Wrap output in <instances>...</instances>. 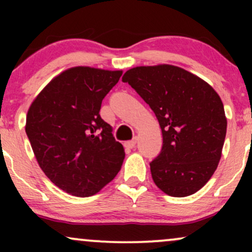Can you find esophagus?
<instances>
[{
    "mask_svg": "<svg viewBox=\"0 0 252 252\" xmlns=\"http://www.w3.org/2000/svg\"><path fill=\"white\" fill-rule=\"evenodd\" d=\"M136 142H137V140H136V137H135V138H132V140L128 141V142H126V147L129 149H134L136 147Z\"/></svg>",
    "mask_w": 252,
    "mask_h": 252,
    "instance_id": "esophagus-1",
    "label": "esophagus"
}]
</instances>
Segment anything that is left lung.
Listing matches in <instances>:
<instances>
[{"mask_svg": "<svg viewBox=\"0 0 252 252\" xmlns=\"http://www.w3.org/2000/svg\"><path fill=\"white\" fill-rule=\"evenodd\" d=\"M154 111L163 144L150 162L155 185L170 196L194 194L216 172L227 121L219 94L201 78L173 65L138 66L124 73Z\"/></svg>", "mask_w": 252, "mask_h": 252, "instance_id": "8db88e82", "label": "left lung"}]
</instances>
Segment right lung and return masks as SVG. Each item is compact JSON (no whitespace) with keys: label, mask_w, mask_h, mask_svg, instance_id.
<instances>
[{"label":"right lung","mask_w":252,"mask_h":252,"mask_svg":"<svg viewBox=\"0 0 252 252\" xmlns=\"http://www.w3.org/2000/svg\"><path fill=\"white\" fill-rule=\"evenodd\" d=\"M122 71L77 66L51 80L31 104L26 134L40 168L74 196L99 192L120 172L124 148L99 111Z\"/></svg>","instance_id":"right-lung-1"}]
</instances>
